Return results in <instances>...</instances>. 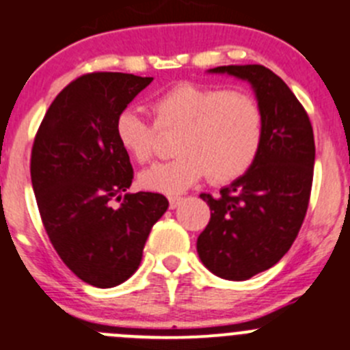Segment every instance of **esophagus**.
I'll use <instances>...</instances> for the list:
<instances>
[{"label":"esophagus","instance_id":"34e87169","mask_svg":"<svg viewBox=\"0 0 350 350\" xmlns=\"http://www.w3.org/2000/svg\"><path fill=\"white\" fill-rule=\"evenodd\" d=\"M183 202V197H178V195H174V197H169V207L171 208H176L179 204Z\"/></svg>","mask_w":350,"mask_h":350}]
</instances>
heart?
<instances>
[{
	"label": "heart",
	"mask_w": 350,
	"mask_h": 350,
	"mask_svg": "<svg viewBox=\"0 0 350 350\" xmlns=\"http://www.w3.org/2000/svg\"><path fill=\"white\" fill-rule=\"evenodd\" d=\"M152 110L155 120L136 107L116 119L117 143L138 164L153 159L160 131H178V155L139 174V185L150 191L181 193L205 174L215 185L231 183L252 169L262 150L266 117L247 91L179 83L160 93Z\"/></svg>",
	"instance_id": "b5f03b06"
}]
</instances>
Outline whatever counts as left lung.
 <instances>
[{"mask_svg":"<svg viewBox=\"0 0 350 350\" xmlns=\"http://www.w3.org/2000/svg\"><path fill=\"white\" fill-rule=\"evenodd\" d=\"M211 72L249 81L266 117V138L252 169L219 197L200 195L211 221L197 240L198 257L215 276L241 282L273 267L299 234L311 198L314 133L302 103L264 65Z\"/></svg>","mask_w":350,"mask_h":350,"instance_id":"8db88e82","label":"left lung"}]
</instances>
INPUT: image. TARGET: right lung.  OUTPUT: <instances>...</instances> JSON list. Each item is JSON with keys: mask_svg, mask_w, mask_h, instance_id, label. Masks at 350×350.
Masks as SVG:
<instances>
[{"mask_svg": "<svg viewBox=\"0 0 350 350\" xmlns=\"http://www.w3.org/2000/svg\"><path fill=\"white\" fill-rule=\"evenodd\" d=\"M153 77L90 72L64 88L36 133L31 179L42 226L65 266L84 283L112 288L138 269L164 195L126 193L129 155L116 119ZM119 201V206H113Z\"/></svg>", "mask_w": 350, "mask_h": 350, "instance_id": "1", "label": "right lung"}]
</instances>
